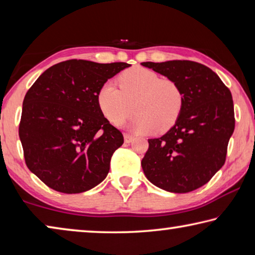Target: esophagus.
Wrapping results in <instances>:
<instances>
[{"instance_id":"obj_1","label":"esophagus","mask_w":255,"mask_h":255,"mask_svg":"<svg viewBox=\"0 0 255 255\" xmlns=\"http://www.w3.org/2000/svg\"><path fill=\"white\" fill-rule=\"evenodd\" d=\"M133 140H134V136L128 134V133H125V134H124V142H125V143H131Z\"/></svg>"}]
</instances>
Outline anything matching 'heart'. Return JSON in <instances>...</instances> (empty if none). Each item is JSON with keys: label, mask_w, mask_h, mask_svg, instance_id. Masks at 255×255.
<instances>
[{"label": "heart", "mask_w": 255, "mask_h": 255, "mask_svg": "<svg viewBox=\"0 0 255 255\" xmlns=\"http://www.w3.org/2000/svg\"><path fill=\"white\" fill-rule=\"evenodd\" d=\"M97 91L96 103L102 115L112 124H119L132 114L130 124L136 133H164L176 124L184 107V94L175 80L160 78L155 71L135 66L124 70L118 78Z\"/></svg>", "instance_id": "1"}]
</instances>
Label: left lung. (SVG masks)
<instances>
[{"mask_svg": "<svg viewBox=\"0 0 255 255\" xmlns=\"http://www.w3.org/2000/svg\"><path fill=\"white\" fill-rule=\"evenodd\" d=\"M175 80L184 94L176 124L158 139H149L141 166L154 186L189 193L212 179L224 166L235 118L232 94L214 71L199 62H142Z\"/></svg>", "mask_w": 255, "mask_h": 255, "instance_id": "1", "label": "left lung"}]
</instances>
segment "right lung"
I'll return each instance as SVG.
<instances>
[{
  "label": "right lung",
  "mask_w": 255,
  "mask_h": 255,
  "mask_svg": "<svg viewBox=\"0 0 255 255\" xmlns=\"http://www.w3.org/2000/svg\"><path fill=\"white\" fill-rule=\"evenodd\" d=\"M130 66L66 60L48 68L26 92L19 124L25 164L51 189L79 194L106 178L124 139L98 110L96 94Z\"/></svg>",
  "instance_id": "obj_1"
}]
</instances>
